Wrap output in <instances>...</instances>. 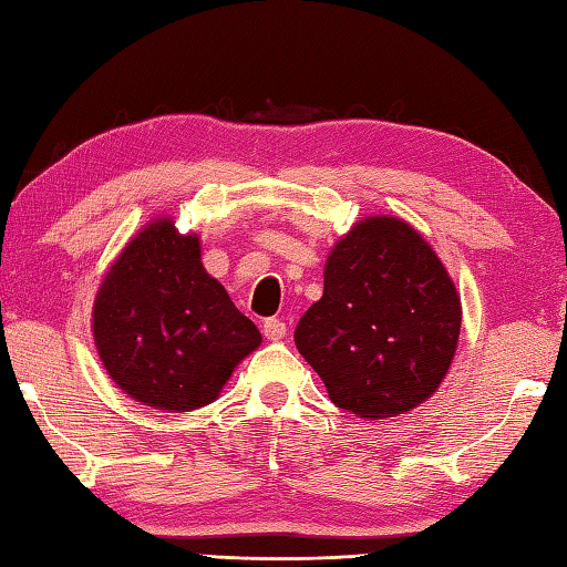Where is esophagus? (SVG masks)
<instances>
[{"label": "esophagus", "instance_id": "obj_1", "mask_svg": "<svg viewBox=\"0 0 567 567\" xmlns=\"http://www.w3.org/2000/svg\"><path fill=\"white\" fill-rule=\"evenodd\" d=\"M262 333H265V339L280 341L282 336L287 333V323H285L282 319H275V317L265 319V321H262Z\"/></svg>", "mask_w": 567, "mask_h": 567}]
</instances>
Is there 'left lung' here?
Returning a JSON list of instances; mask_svg holds the SVG:
<instances>
[{
	"label": "left lung",
	"instance_id": "1",
	"mask_svg": "<svg viewBox=\"0 0 567 567\" xmlns=\"http://www.w3.org/2000/svg\"><path fill=\"white\" fill-rule=\"evenodd\" d=\"M457 333L461 297L436 252L402 219L370 216L333 246L295 343L336 406L384 419L439 390Z\"/></svg>",
	"mask_w": 567,
	"mask_h": 567
}]
</instances>
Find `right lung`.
I'll return each mask as SVG.
<instances>
[{"label":"right lung","instance_id":"right-lung-1","mask_svg":"<svg viewBox=\"0 0 567 567\" xmlns=\"http://www.w3.org/2000/svg\"><path fill=\"white\" fill-rule=\"evenodd\" d=\"M94 343L136 402L189 412L219 396L260 346V331L202 268L199 238L158 219L106 272L94 302Z\"/></svg>","mask_w":567,"mask_h":567}]
</instances>
